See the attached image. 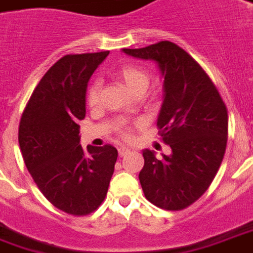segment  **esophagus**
<instances>
[{
    "label": "esophagus",
    "mask_w": 253,
    "mask_h": 253,
    "mask_svg": "<svg viewBox=\"0 0 253 253\" xmlns=\"http://www.w3.org/2000/svg\"><path fill=\"white\" fill-rule=\"evenodd\" d=\"M126 153H129V149H128V147H120V149H118V154H120V157H124Z\"/></svg>",
    "instance_id": "1"
}]
</instances>
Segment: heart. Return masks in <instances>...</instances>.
<instances>
[{
	"label": "heart",
	"mask_w": 253,
	"mask_h": 253,
	"mask_svg": "<svg viewBox=\"0 0 253 253\" xmlns=\"http://www.w3.org/2000/svg\"><path fill=\"white\" fill-rule=\"evenodd\" d=\"M114 76L125 84V86L135 95L143 93L150 84V73L142 66L137 64H124L118 70H116ZM99 93H100V83L92 81L86 88L85 99L89 107H95L99 103ZM120 133L123 137L129 136V128L126 125L120 126Z\"/></svg>",
	"instance_id": "1"
}]
</instances>
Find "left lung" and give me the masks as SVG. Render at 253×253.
<instances>
[{
    "label": "left lung",
    "mask_w": 253,
    "mask_h": 253,
    "mask_svg": "<svg viewBox=\"0 0 253 253\" xmlns=\"http://www.w3.org/2000/svg\"><path fill=\"white\" fill-rule=\"evenodd\" d=\"M123 50L157 62L164 77L157 126L172 154L157 158L154 151H143L139 180L144 197L163 210H184L208 190L220 168L229 130L226 104L210 76L176 43Z\"/></svg>",
    "instance_id": "1"
}]
</instances>
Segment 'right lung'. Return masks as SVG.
I'll return each instance as SVG.
<instances>
[{
    "label": "right lung",
    "mask_w": 253,
    "mask_h": 253,
    "mask_svg": "<svg viewBox=\"0 0 253 253\" xmlns=\"http://www.w3.org/2000/svg\"><path fill=\"white\" fill-rule=\"evenodd\" d=\"M109 55H66L33 90L19 124L24 164L45 198L73 216L96 211L107 196L118 151L80 144L78 121L85 117L90 76Z\"/></svg>",
    "instance_id": "right-lung-1"
}]
</instances>
